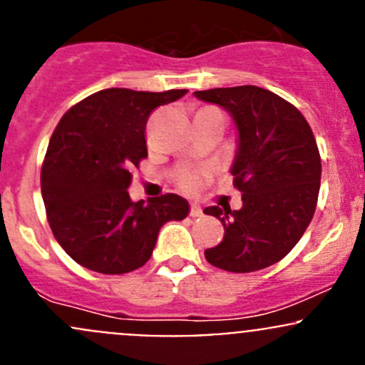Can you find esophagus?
Returning a JSON list of instances; mask_svg holds the SVG:
<instances>
[{
    "instance_id": "esophagus-1",
    "label": "esophagus",
    "mask_w": 365,
    "mask_h": 365,
    "mask_svg": "<svg viewBox=\"0 0 365 365\" xmlns=\"http://www.w3.org/2000/svg\"><path fill=\"white\" fill-rule=\"evenodd\" d=\"M201 215H203V210H201V206L196 203L190 205V217H201Z\"/></svg>"
}]
</instances>
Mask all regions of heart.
Returning a JSON list of instances; mask_svg holds the SVG:
<instances>
[{"label":"heart","instance_id":"heart-1","mask_svg":"<svg viewBox=\"0 0 365 365\" xmlns=\"http://www.w3.org/2000/svg\"><path fill=\"white\" fill-rule=\"evenodd\" d=\"M206 176H208V171L203 168H183L176 173V182H178V185L182 187V189L196 190L197 187L205 182Z\"/></svg>","mask_w":365,"mask_h":365}]
</instances>
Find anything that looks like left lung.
<instances>
[{"mask_svg": "<svg viewBox=\"0 0 365 365\" xmlns=\"http://www.w3.org/2000/svg\"><path fill=\"white\" fill-rule=\"evenodd\" d=\"M194 97L230 113L237 128L231 175L242 208L208 206L224 240L206 249L210 264L256 272L277 263L298 244L316 210L322 159L311 127L295 106L259 86L213 88Z\"/></svg>", "mask_w": 365, "mask_h": 365, "instance_id": "1", "label": "left lung"}]
</instances>
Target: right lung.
I'll return each instance as SVG.
<instances>
[{
  "mask_svg": "<svg viewBox=\"0 0 365 365\" xmlns=\"http://www.w3.org/2000/svg\"><path fill=\"white\" fill-rule=\"evenodd\" d=\"M187 90L162 93L108 88L63 114L42 168L49 226L63 251L84 268L127 274L143 267L160 227L189 215V201L165 194L132 201V169L148 157L146 121Z\"/></svg>",
  "mask_w": 365,
  "mask_h": 365,
  "instance_id": "obj_1",
  "label": "right lung"
}]
</instances>
